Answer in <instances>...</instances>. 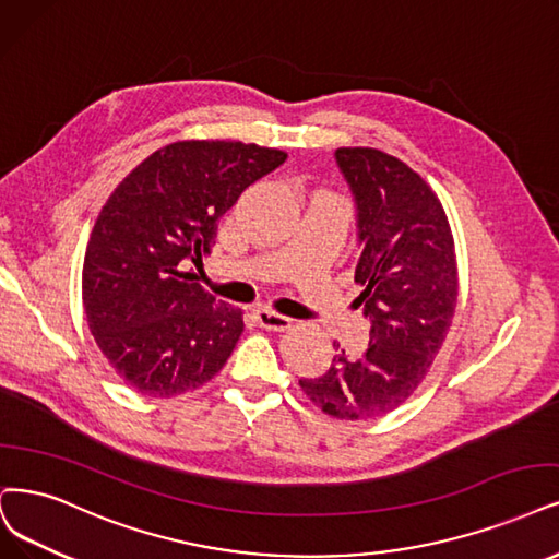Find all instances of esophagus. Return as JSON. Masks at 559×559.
I'll return each instance as SVG.
<instances>
[{
  "mask_svg": "<svg viewBox=\"0 0 559 559\" xmlns=\"http://www.w3.org/2000/svg\"><path fill=\"white\" fill-rule=\"evenodd\" d=\"M255 320L262 329H269V332H285V329L293 326V320L285 318L276 311H269V308H260L255 313Z\"/></svg>",
  "mask_w": 559,
  "mask_h": 559,
  "instance_id": "34e87169",
  "label": "esophagus"
}]
</instances>
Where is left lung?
<instances>
[{
    "label": "left lung",
    "instance_id": "8db88e82",
    "mask_svg": "<svg viewBox=\"0 0 559 559\" xmlns=\"http://www.w3.org/2000/svg\"><path fill=\"white\" fill-rule=\"evenodd\" d=\"M336 163L357 202L364 293L355 306L370 320V341L361 357L343 349L324 376L299 384L324 415L366 421L426 380L456 313L459 266L442 202L409 165L370 147H341Z\"/></svg>",
    "mask_w": 559,
    "mask_h": 559
}]
</instances>
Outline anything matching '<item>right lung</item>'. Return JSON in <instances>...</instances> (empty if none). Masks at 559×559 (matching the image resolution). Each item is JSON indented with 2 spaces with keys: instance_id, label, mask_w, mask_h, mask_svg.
I'll list each match as a JSON object with an SVG mask.
<instances>
[{
  "instance_id": "1",
  "label": "right lung",
  "mask_w": 559,
  "mask_h": 559,
  "mask_svg": "<svg viewBox=\"0 0 559 559\" xmlns=\"http://www.w3.org/2000/svg\"><path fill=\"white\" fill-rule=\"evenodd\" d=\"M287 154L235 140H181L144 158L112 191L82 264L92 336L117 376L144 396L200 389L243 332L239 308L195 283L218 218Z\"/></svg>"
}]
</instances>
